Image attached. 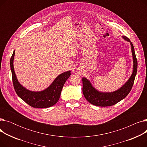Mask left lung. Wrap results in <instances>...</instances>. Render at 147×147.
Listing matches in <instances>:
<instances>
[{"label":"left lung","instance_id":"8db88e82","mask_svg":"<svg viewBox=\"0 0 147 147\" xmlns=\"http://www.w3.org/2000/svg\"><path fill=\"white\" fill-rule=\"evenodd\" d=\"M125 40L130 43L134 60V69L132 75L127 82L118 90L112 92H101L92 86L90 81L83 78V93L84 98L90 104L99 107L111 106L117 104L129 94L134 85L137 72L138 61L136 57L134 45L126 36H122Z\"/></svg>","mask_w":147,"mask_h":147}]
</instances>
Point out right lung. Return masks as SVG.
Wrapping results in <instances>:
<instances>
[{"label": "right lung", "instance_id": "add662e5", "mask_svg": "<svg viewBox=\"0 0 147 147\" xmlns=\"http://www.w3.org/2000/svg\"><path fill=\"white\" fill-rule=\"evenodd\" d=\"M14 55L15 51L10 59V65L13 87L18 96L33 108L45 109L55 105L59 99L65 82L71 75V71L59 74L48 88L42 91H30L23 87L17 80L13 64Z\"/></svg>", "mask_w": 147, "mask_h": 147}]
</instances>
